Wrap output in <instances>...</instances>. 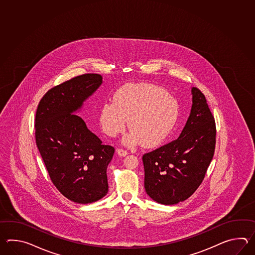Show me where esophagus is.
I'll return each instance as SVG.
<instances>
[{
	"label": "esophagus",
	"mask_w": 255,
	"mask_h": 255,
	"mask_svg": "<svg viewBox=\"0 0 255 255\" xmlns=\"http://www.w3.org/2000/svg\"><path fill=\"white\" fill-rule=\"evenodd\" d=\"M117 153L120 155V157H125V156H127V155L128 154V152L127 151V150H124V149H122V148H118V149H117Z\"/></svg>",
	"instance_id": "esophagus-1"
}]
</instances>
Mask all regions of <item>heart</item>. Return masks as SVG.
I'll list each match as a JSON object with an SVG mask.
<instances>
[{
  "instance_id": "b5f03b06",
  "label": "heart",
  "mask_w": 255,
  "mask_h": 255,
  "mask_svg": "<svg viewBox=\"0 0 255 255\" xmlns=\"http://www.w3.org/2000/svg\"><path fill=\"white\" fill-rule=\"evenodd\" d=\"M179 116V104L167 90L150 84L127 85L114 95V102L102 106L99 122L104 132L116 136L125 130L124 143L153 147L166 140Z\"/></svg>"
}]
</instances>
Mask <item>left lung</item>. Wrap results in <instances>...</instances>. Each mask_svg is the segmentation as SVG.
<instances>
[{
    "label": "left lung",
    "instance_id": "8db88e82",
    "mask_svg": "<svg viewBox=\"0 0 255 255\" xmlns=\"http://www.w3.org/2000/svg\"><path fill=\"white\" fill-rule=\"evenodd\" d=\"M192 107L179 138L143 155L144 186L152 200L173 205L192 195L215 150L216 126L204 95L191 88Z\"/></svg>",
    "mask_w": 255,
    "mask_h": 255
}]
</instances>
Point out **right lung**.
Wrapping results in <instances>:
<instances>
[{
	"label": "right lung",
	"instance_id": "obj_1",
	"mask_svg": "<svg viewBox=\"0 0 255 255\" xmlns=\"http://www.w3.org/2000/svg\"><path fill=\"white\" fill-rule=\"evenodd\" d=\"M101 84L98 74L64 82L43 96L35 115V141L50 179L65 198L81 204L109 191L107 168L115 148L103 145L75 115Z\"/></svg>",
	"mask_w": 255,
	"mask_h": 255
}]
</instances>
